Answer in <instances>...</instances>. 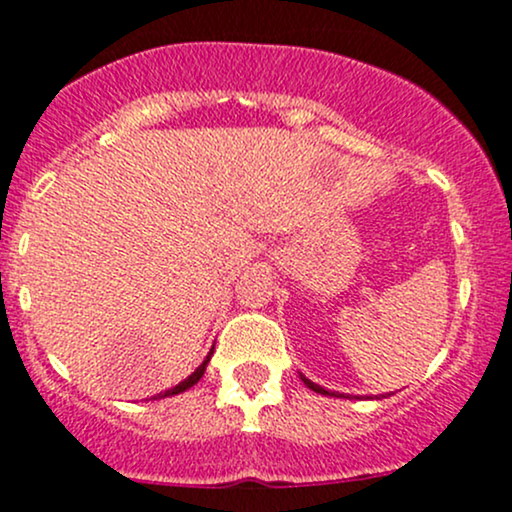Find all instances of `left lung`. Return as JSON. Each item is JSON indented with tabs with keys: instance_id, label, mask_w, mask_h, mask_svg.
<instances>
[{
	"instance_id": "8db88e82",
	"label": "left lung",
	"mask_w": 512,
	"mask_h": 512,
	"mask_svg": "<svg viewBox=\"0 0 512 512\" xmlns=\"http://www.w3.org/2000/svg\"><path fill=\"white\" fill-rule=\"evenodd\" d=\"M301 380H303V383H305V385H308V387H310V390H313V392H320V395H332V397H344V395H342V392H330V390H325V387H320V385H315V383H313V380H308V378H305V375H301ZM346 397H349V395H346Z\"/></svg>"
}]
</instances>
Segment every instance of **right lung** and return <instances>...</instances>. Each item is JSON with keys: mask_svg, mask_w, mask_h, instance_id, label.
<instances>
[{"mask_svg": "<svg viewBox=\"0 0 512 512\" xmlns=\"http://www.w3.org/2000/svg\"><path fill=\"white\" fill-rule=\"evenodd\" d=\"M211 354H214V349L209 351V356H207V361L202 363V366H199L195 373L190 375V378H185L182 380V383H178L175 387H170V390H166V392H161V395H156L154 399H161V397H170V395H180V392H185V390H190L192 385H197L199 383V378H202L204 375V370H207V363H209V358H211Z\"/></svg>", "mask_w": 512, "mask_h": 512, "instance_id": "1", "label": "right lung"}]
</instances>
